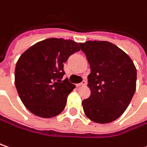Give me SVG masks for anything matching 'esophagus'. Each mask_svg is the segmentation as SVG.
<instances>
[{
	"label": "esophagus",
	"mask_w": 147,
	"mask_h": 147,
	"mask_svg": "<svg viewBox=\"0 0 147 147\" xmlns=\"http://www.w3.org/2000/svg\"><path fill=\"white\" fill-rule=\"evenodd\" d=\"M86 81H83V82H81V83L77 84L76 86H86Z\"/></svg>",
	"instance_id": "obj_1"
}]
</instances>
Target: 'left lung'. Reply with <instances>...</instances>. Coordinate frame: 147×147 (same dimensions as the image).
<instances>
[{
	"label": "left lung",
	"mask_w": 147,
	"mask_h": 147,
	"mask_svg": "<svg viewBox=\"0 0 147 147\" xmlns=\"http://www.w3.org/2000/svg\"><path fill=\"white\" fill-rule=\"evenodd\" d=\"M90 64L89 98L82 100L86 116L105 124L121 117L136 87V69L132 60L116 45L104 40L79 44Z\"/></svg>",
	"instance_id": "left-lung-1"
}]
</instances>
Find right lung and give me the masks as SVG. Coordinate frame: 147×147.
Returning a JSON list of instances; mask_svg holds the SVG:
<instances>
[{"mask_svg": "<svg viewBox=\"0 0 147 147\" xmlns=\"http://www.w3.org/2000/svg\"><path fill=\"white\" fill-rule=\"evenodd\" d=\"M71 40L49 38L28 48L18 59L15 85L24 106L34 115L51 118L65 107L68 95L76 86L66 78L62 81L64 64L80 51Z\"/></svg>", "mask_w": 147, "mask_h": 147, "instance_id": "obj_1", "label": "right lung"}]
</instances>
